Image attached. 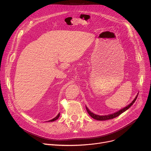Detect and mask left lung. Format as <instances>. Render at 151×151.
<instances>
[{
	"label": "left lung",
	"mask_w": 151,
	"mask_h": 151,
	"mask_svg": "<svg viewBox=\"0 0 151 151\" xmlns=\"http://www.w3.org/2000/svg\"><path fill=\"white\" fill-rule=\"evenodd\" d=\"M138 94L137 95H136V96L135 97V98L133 99V101L130 104H128L127 106H126L125 107H124V108H123L122 109H120V111H117V112H115V113H114V114H112L107 115V116H99V115H96V114H93V112H91L87 108V106H86V109H87L88 113L89 114V115H90V116L92 118H93L94 119H96V120H106L112 119L117 117V116H119V115H120L122 113L126 111L128 109L130 108V107L133 104V103L135 102L136 98H137V97H138Z\"/></svg>",
	"instance_id": "1"
}]
</instances>
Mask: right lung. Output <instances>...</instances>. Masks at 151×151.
Returning <instances> with one entry per match:
<instances>
[{"instance_id":"add662e5","label":"right lung","mask_w":151,"mask_h":151,"mask_svg":"<svg viewBox=\"0 0 151 151\" xmlns=\"http://www.w3.org/2000/svg\"><path fill=\"white\" fill-rule=\"evenodd\" d=\"M60 113L57 115V116H56L54 119H52V120H49V122H53V121H55V120H57L58 119V118H59V117H60Z\"/></svg>"}]
</instances>
